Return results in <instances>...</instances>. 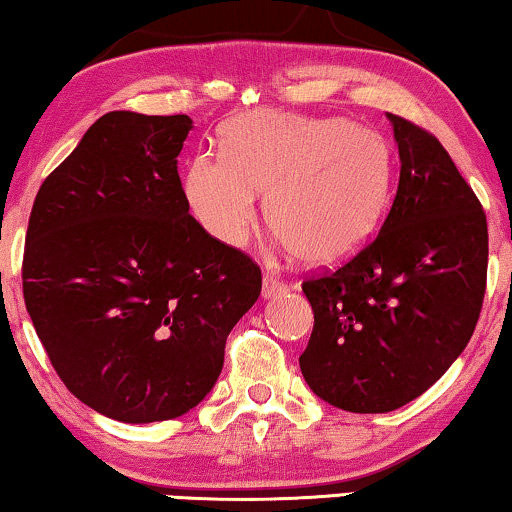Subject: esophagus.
<instances>
[{
    "instance_id": "34e87169",
    "label": "esophagus",
    "mask_w": 512,
    "mask_h": 512,
    "mask_svg": "<svg viewBox=\"0 0 512 512\" xmlns=\"http://www.w3.org/2000/svg\"><path fill=\"white\" fill-rule=\"evenodd\" d=\"M284 291H286V284L279 282L277 277H272V275H265L263 277V298L282 296Z\"/></svg>"
}]
</instances>
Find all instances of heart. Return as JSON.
<instances>
[{
    "label": "heart",
    "instance_id": "heart-1",
    "mask_svg": "<svg viewBox=\"0 0 512 512\" xmlns=\"http://www.w3.org/2000/svg\"><path fill=\"white\" fill-rule=\"evenodd\" d=\"M394 153L380 132L340 116L249 114L221 128V153L200 151L184 174L195 221L240 247L258 193L279 242L307 265H338L366 247L387 214Z\"/></svg>",
    "mask_w": 512,
    "mask_h": 512
}]
</instances>
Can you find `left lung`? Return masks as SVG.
Masks as SVG:
<instances>
[{
  "label": "left lung",
  "mask_w": 512,
  "mask_h": 512,
  "mask_svg": "<svg viewBox=\"0 0 512 512\" xmlns=\"http://www.w3.org/2000/svg\"><path fill=\"white\" fill-rule=\"evenodd\" d=\"M401 160L373 244L303 284L314 328L300 356L321 401L361 415L415 401L459 359L487 284V219L443 144L387 114Z\"/></svg>",
  "instance_id": "1"
}]
</instances>
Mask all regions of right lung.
Wrapping results in <instances>:
<instances>
[{
    "label": "right lung",
    "instance_id": "add662e5",
    "mask_svg": "<svg viewBox=\"0 0 512 512\" xmlns=\"http://www.w3.org/2000/svg\"><path fill=\"white\" fill-rule=\"evenodd\" d=\"M184 114L109 111L48 174L25 237L23 293L55 373L123 424L186 415L219 380L261 270L188 214Z\"/></svg>",
    "mask_w": 512,
    "mask_h": 512
}]
</instances>
